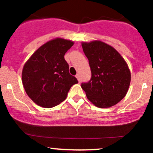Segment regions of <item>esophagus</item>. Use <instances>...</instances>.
Returning a JSON list of instances; mask_svg holds the SVG:
<instances>
[{
	"instance_id": "34e87169",
	"label": "esophagus",
	"mask_w": 153,
	"mask_h": 153,
	"mask_svg": "<svg viewBox=\"0 0 153 153\" xmlns=\"http://www.w3.org/2000/svg\"><path fill=\"white\" fill-rule=\"evenodd\" d=\"M75 77H76L77 79H78V82H81V78H80V75H79V74H77V75H75Z\"/></svg>"
}]
</instances>
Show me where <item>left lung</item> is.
<instances>
[{
	"label": "left lung",
	"mask_w": 153,
	"mask_h": 153,
	"mask_svg": "<svg viewBox=\"0 0 153 153\" xmlns=\"http://www.w3.org/2000/svg\"><path fill=\"white\" fill-rule=\"evenodd\" d=\"M92 72L90 81L81 88L88 99L99 108L115 105L127 92L131 74L126 61L111 46L100 41L82 43Z\"/></svg>",
	"instance_id": "left-lung-1"
}]
</instances>
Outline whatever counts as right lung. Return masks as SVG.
Returning <instances> with one entry per match:
<instances>
[{
  "mask_svg": "<svg viewBox=\"0 0 153 153\" xmlns=\"http://www.w3.org/2000/svg\"><path fill=\"white\" fill-rule=\"evenodd\" d=\"M74 43L55 38L38 48L24 64L22 83L28 96L38 106L51 108L64 101L71 86L78 83L69 72L64 55Z\"/></svg>",
  "mask_w": 153,
  "mask_h": 153,
  "instance_id": "obj_1",
  "label": "right lung"
}]
</instances>
